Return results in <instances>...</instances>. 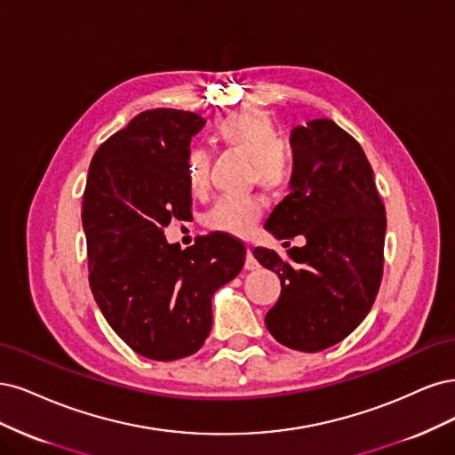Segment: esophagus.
I'll return each instance as SVG.
<instances>
[{
  "label": "esophagus",
  "mask_w": 455,
  "mask_h": 455,
  "mask_svg": "<svg viewBox=\"0 0 455 455\" xmlns=\"http://www.w3.org/2000/svg\"><path fill=\"white\" fill-rule=\"evenodd\" d=\"M245 270H257L259 268V262H257V259L253 257V249H249L247 247V251H245Z\"/></svg>",
  "instance_id": "obj_1"
}]
</instances>
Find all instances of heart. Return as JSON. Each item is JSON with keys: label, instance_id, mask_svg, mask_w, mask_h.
Segmentation results:
<instances>
[{"label": "heart", "instance_id": "b5f03b06", "mask_svg": "<svg viewBox=\"0 0 455 455\" xmlns=\"http://www.w3.org/2000/svg\"><path fill=\"white\" fill-rule=\"evenodd\" d=\"M215 140L227 149L236 151L251 163V180L262 188L280 193L291 178L295 164L283 148L280 128L272 116L255 108H242L228 113L215 124ZM185 180L190 193L200 196L210 187V158L206 151L190 149L185 158ZM262 215L259 196H225L215 202L206 215V225L212 230L247 236Z\"/></svg>", "mask_w": 455, "mask_h": 455}]
</instances>
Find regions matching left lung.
Wrapping results in <instances>:
<instances>
[{"instance_id": "obj_1", "label": "left lung", "mask_w": 455, "mask_h": 455, "mask_svg": "<svg viewBox=\"0 0 455 455\" xmlns=\"http://www.w3.org/2000/svg\"><path fill=\"white\" fill-rule=\"evenodd\" d=\"M291 193L265 228L275 238L304 236L287 257L255 247L280 275L282 295L267 314L274 339L297 351L344 340L371 312L384 274L386 206L359 141L334 121L315 119L291 134Z\"/></svg>"}]
</instances>
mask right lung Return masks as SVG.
Here are the masks:
<instances>
[{
	"label": "right lung",
	"instance_id": "right-lung-1",
	"mask_svg": "<svg viewBox=\"0 0 455 455\" xmlns=\"http://www.w3.org/2000/svg\"><path fill=\"white\" fill-rule=\"evenodd\" d=\"M200 115L149 109L100 145L83 195L89 283L111 329L155 361L196 354L212 331L213 292L236 277L245 245L206 234L181 249L164 227L190 215L185 180Z\"/></svg>",
	"mask_w": 455,
	"mask_h": 455
}]
</instances>
